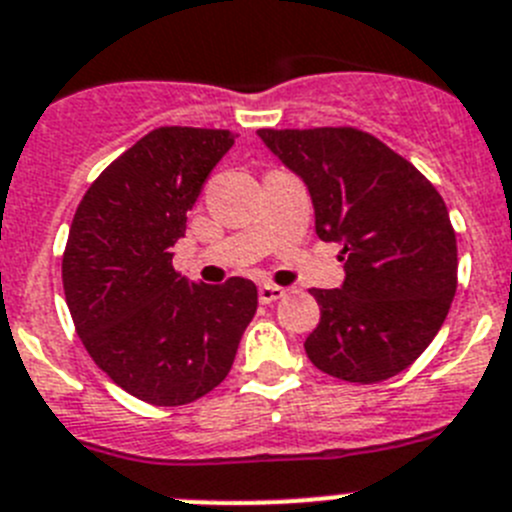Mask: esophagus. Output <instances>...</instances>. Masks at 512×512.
<instances>
[{
    "label": "esophagus",
    "instance_id": "34e87169",
    "mask_svg": "<svg viewBox=\"0 0 512 512\" xmlns=\"http://www.w3.org/2000/svg\"><path fill=\"white\" fill-rule=\"evenodd\" d=\"M285 296V288H278V285H260V303H275Z\"/></svg>",
    "mask_w": 512,
    "mask_h": 512
}]
</instances>
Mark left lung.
Wrapping results in <instances>:
<instances>
[{"label":"left lung","instance_id":"8db88e82","mask_svg":"<svg viewBox=\"0 0 512 512\" xmlns=\"http://www.w3.org/2000/svg\"><path fill=\"white\" fill-rule=\"evenodd\" d=\"M311 193L316 234L344 245L347 278L313 288V365L347 382L398 375L434 342L457 293V234L444 199L405 158L352 127L257 130Z\"/></svg>","mask_w":512,"mask_h":512}]
</instances>
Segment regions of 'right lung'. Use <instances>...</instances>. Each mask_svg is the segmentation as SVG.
I'll return each mask as SVG.
<instances>
[{
  "label": "right lung",
  "mask_w": 512,
  "mask_h": 512,
  "mask_svg": "<svg viewBox=\"0 0 512 512\" xmlns=\"http://www.w3.org/2000/svg\"><path fill=\"white\" fill-rule=\"evenodd\" d=\"M229 130L160 127L119 155L86 191L63 252V290L101 372L153 405L199 400L229 375L257 311L247 278L188 283L173 245Z\"/></svg>",
  "instance_id": "obj_1"
}]
</instances>
